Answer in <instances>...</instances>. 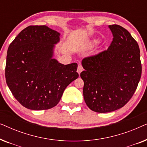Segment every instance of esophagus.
<instances>
[{
	"instance_id": "esophagus-1",
	"label": "esophagus",
	"mask_w": 147,
	"mask_h": 147,
	"mask_svg": "<svg viewBox=\"0 0 147 147\" xmlns=\"http://www.w3.org/2000/svg\"><path fill=\"white\" fill-rule=\"evenodd\" d=\"M82 71H83V67H82V66L81 65H78V69H77L78 73L80 74Z\"/></svg>"
}]
</instances>
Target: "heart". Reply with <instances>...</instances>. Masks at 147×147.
I'll list each match as a JSON object with an SVG mask.
<instances>
[{"instance_id":"1","label":"heart","mask_w":147,"mask_h":147,"mask_svg":"<svg viewBox=\"0 0 147 147\" xmlns=\"http://www.w3.org/2000/svg\"><path fill=\"white\" fill-rule=\"evenodd\" d=\"M98 43V40H95V41H94V43Z\"/></svg>"}]
</instances>
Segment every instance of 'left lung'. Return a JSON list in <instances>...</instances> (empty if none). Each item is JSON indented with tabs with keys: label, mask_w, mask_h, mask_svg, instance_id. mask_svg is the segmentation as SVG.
Here are the masks:
<instances>
[{
	"label": "left lung",
	"mask_w": 147,
	"mask_h": 147,
	"mask_svg": "<svg viewBox=\"0 0 147 147\" xmlns=\"http://www.w3.org/2000/svg\"><path fill=\"white\" fill-rule=\"evenodd\" d=\"M113 39L107 50L84 58L83 94L88 108L105 113L123 107L137 88L142 74L137 42L126 29L108 25Z\"/></svg>",
	"instance_id": "left-lung-1"
}]
</instances>
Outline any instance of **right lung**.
<instances>
[{"label":"right lung","instance_id":"add662e5","mask_svg":"<svg viewBox=\"0 0 147 147\" xmlns=\"http://www.w3.org/2000/svg\"><path fill=\"white\" fill-rule=\"evenodd\" d=\"M59 35L45 25H31L10 44L6 82L16 100L28 109L53 108L66 87L79 76L77 63L63 65L52 58Z\"/></svg>","mask_w":147,"mask_h":147}]
</instances>
